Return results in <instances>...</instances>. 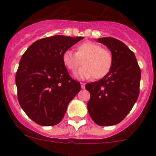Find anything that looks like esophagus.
<instances>
[{
	"instance_id": "34e87169",
	"label": "esophagus",
	"mask_w": 156,
	"mask_h": 156,
	"mask_svg": "<svg viewBox=\"0 0 156 156\" xmlns=\"http://www.w3.org/2000/svg\"><path fill=\"white\" fill-rule=\"evenodd\" d=\"M80 85H81V88H82V89H84V88H85V83H80Z\"/></svg>"
}]
</instances>
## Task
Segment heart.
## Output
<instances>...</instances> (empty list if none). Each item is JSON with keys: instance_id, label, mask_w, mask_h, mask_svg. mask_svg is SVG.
Segmentation results:
<instances>
[{"instance_id": "heart-1", "label": "heart", "mask_w": 156, "mask_h": 156, "mask_svg": "<svg viewBox=\"0 0 156 156\" xmlns=\"http://www.w3.org/2000/svg\"><path fill=\"white\" fill-rule=\"evenodd\" d=\"M76 53L71 50L65 51L62 62L69 71L73 73L81 65L82 68L76 72L78 79H101L108 75L113 64V56L109 50L103 48L99 44L85 41L76 48Z\"/></svg>"}]
</instances>
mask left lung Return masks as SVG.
Listing matches in <instances>:
<instances>
[{
  "label": "left lung",
  "instance_id": "1",
  "mask_svg": "<svg viewBox=\"0 0 156 156\" xmlns=\"http://www.w3.org/2000/svg\"><path fill=\"white\" fill-rule=\"evenodd\" d=\"M113 56L111 70L102 79L87 83L90 92L88 112L99 126H112L127 115L140 92V69L135 55L125 44L113 37L98 39Z\"/></svg>",
  "mask_w": 156,
  "mask_h": 156
}]
</instances>
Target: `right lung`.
I'll list each match as a JSON object with an SVG mask.
<instances>
[{"label":"right lung","instance_id":"add662e5","mask_svg":"<svg viewBox=\"0 0 156 156\" xmlns=\"http://www.w3.org/2000/svg\"><path fill=\"white\" fill-rule=\"evenodd\" d=\"M82 37L56 35L38 40L23 54L16 75L18 100L33 121L54 126L63 119L70 101L81 89L62 62L65 51Z\"/></svg>","mask_w":156,"mask_h":156}]
</instances>
